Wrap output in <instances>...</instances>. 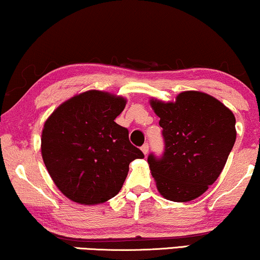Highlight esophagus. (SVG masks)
I'll list each match as a JSON object with an SVG mask.
<instances>
[{"mask_svg":"<svg viewBox=\"0 0 260 260\" xmlns=\"http://www.w3.org/2000/svg\"><path fill=\"white\" fill-rule=\"evenodd\" d=\"M148 149H149L148 144H144V145L141 146V151H142V153H144L145 155L148 154Z\"/></svg>","mask_w":260,"mask_h":260,"instance_id":"1","label":"esophagus"}]
</instances>
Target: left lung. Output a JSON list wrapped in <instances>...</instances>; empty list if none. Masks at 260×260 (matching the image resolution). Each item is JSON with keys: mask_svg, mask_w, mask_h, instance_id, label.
Here are the masks:
<instances>
[{"mask_svg": "<svg viewBox=\"0 0 260 260\" xmlns=\"http://www.w3.org/2000/svg\"><path fill=\"white\" fill-rule=\"evenodd\" d=\"M165 141L164 154L147 161L156 188L171 202L198 198L217 180L235 145L236 118L217 99L187 90L175 102L152 99Z\"/></svg>", "mask_w": 260, "mask_h": 260, "instance_id": "left-lung-1", "label": "left lung"}]
</instances>
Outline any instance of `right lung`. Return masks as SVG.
<instances>
[{
    "label": "right lung",
    "mask_w": 260,
    "mask_h": 260,
    "mask_svg": "<svg viewBox=\"0 0 260 260\" xmlns=\"http://www.w3.org/2000/svg\"><path fill=\"white\" fill-rule=\"evenodd\" d=\"M125 106L122 96L88 90L58 106L45 122L43 162L57 188L73 202H107L121 189L129 164L144 158L131 144L128 129L114 121Z\"/></svg>",
    "instance_id": "1"
}]
</instances>
